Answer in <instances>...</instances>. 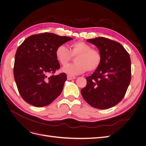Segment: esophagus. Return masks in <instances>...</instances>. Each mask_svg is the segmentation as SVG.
<instances>
[{
  "instance_id": "1",
  "label": "esophagus",
  "mask_w": 146,
  "mask_h": 146,
  "mask_svg": "<svg viewBox=\"0 0 146 146\" xmlns=\"http://www.w3.org/2000/svg\"><path fill=\"white\" fill-rule=\"evenodd\" d=\"M67 78H68V80H74V79H76V77L72 76H69V75H68V76H67Z\"/></svg>"
}]
</instances>
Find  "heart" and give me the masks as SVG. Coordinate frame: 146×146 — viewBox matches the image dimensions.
<instances>
[{"mask_svg": "<svg viewBox=\"0 0 146 146\" xmlns=\"http://www.w3.org/2000/svg\"><path fill=\"white\" fill-rule=\"evenodd\" d=\"M55 56L63 66L68 64L72 56H76V63L62 69V71L71 76L83 74L86 70L94 71L99 67L102 62L100 52L83 41L70 44L69 49L64 45H60L55 50Z\"/></svg>", "mask_w": 146, "mask_h": 146, "instance_id": "b5f03b06", "label": "heart"}]
</instances>
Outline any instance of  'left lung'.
Returning a JSON list of instances; mask_svg holds the SVG:
<instances>
[{
	"label": "left lung",
	"instance_id": "left-lung-1",
	"mask_svg": "<svg viewBox=\"0 0 146 146\" xmlns=\"http://www.w3.org/2000/svg\"><path fill=\"white\" fill-rule=\"evenodd\" d=\"M102 55L99 67L86 79L81 90L83 99L91 107L107 109L124 97L131 80L130 55L120 43L104 37L87 39Z\"/></svg>",
	"mask_w": 146,
	"mask_h": 146
}]
</instances>
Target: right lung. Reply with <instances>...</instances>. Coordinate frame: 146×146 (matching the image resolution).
Segmentation results:
<instances>
[{"mask_svg":"<svg viewBox=\"0 0 146 146\" xmlns=\"http://www.w3.org/2000/svg\"><path fill=\"white\" fill-rule=\"evenodd\" d=\"M72 39L43 33L28 37L17 48L13 73L19 94L26 102L42 107L60 95L67 76L64 73L53 75L60 68L55 50Z\"/></svg>","mask_w":146,"mask_h":146,"instance_id":"1","label":"right lung"}]
</instances>
